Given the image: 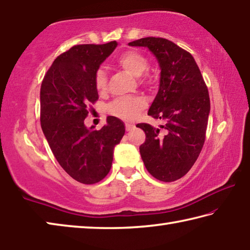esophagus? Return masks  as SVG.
Returning a JSON list of instances; mask_svg holds the SVG:
<instances>
[{
  "label": "esophagus",
  "instance_id": "obj_1",
  "mask_svg": "<svg viewBox=\"0 0 250 250\" xmlns=\"http://www.w3.org/2000/svg\"><path fill=\"white\" fill-rule=\"evenodd\" d=\"M125 127H126V130H130L135 127V125H134V123H126Z\"/></svg>",
  "mask_w": 250,
  "mask_h": 250
}]
</instances>
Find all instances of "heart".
<instances>
[{"label": "heart", "instance_id": "1", "mask_svg": "<svg viewBox=\"0 0 250 250\" xmlns=\"http://www.w3.org/2000/svg\"><path fill=\"white\" fill-rule=\"evenodd\" d=\"M116 63L124 71L135 77H141L148 71L149 64L146 57L137 51H126L117 57ZM94 84L100 93L107 87V74L104 68H98L94 76ZM145 101L142 97L126 96L114 100L108 106V112L113 116L125 121H132L145 107Z\"/></svg>", "mask_w": 250, "mask_h": 250}]
</instances>
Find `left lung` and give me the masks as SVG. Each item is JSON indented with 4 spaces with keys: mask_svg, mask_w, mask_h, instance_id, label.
<instances>
[{
    "mask_svg": "<svg viewBox=\"0 0 250 250\" xmlns=\"http://www.w3.org/2000/svg\"><path fill=\"white\" fill-rule=\"evenodd\" d=\"M147 47L161 68L159 89L148 115L165 121L155 128L137 124L146 134L140 153L146 169L158 181L174 182L188 173L205 142L210 112L208 89L194 57L162 38H144L128 43Z\"/></svg>",
    "mask_w": 250,
    "mask_h": 250,
    "instance_id": "obj_1",
    "label": "left lung"
}]
</instances>
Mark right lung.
<instances>
[{
    "label": "right lung",
    "mask_w": 250,
    "mask_h": 250,
    "mask_svg": "<svg viewBox=\"0 0 250 250\" xmlns=\"http://www.w3.org/2000/svg\"><path fill=\"white\" fill-rule=\"evenodd\" d=\"M117 46L116 41L75 45L57 56L41 85V126L56 161L82 184L101 182L112 167L114 147L125 126L108 116L100 130L87 128L84 120L89 104L98 100L95 72Z\"/></svg>",
    "instance_id": "1"
}]
</instances>
